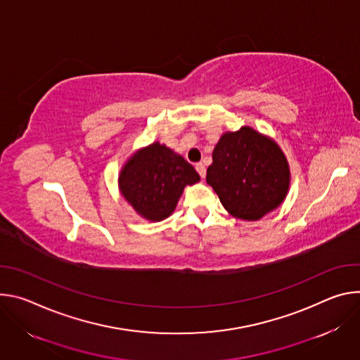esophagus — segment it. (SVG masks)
I'll return each instance as SVG.
<instances>
[{"label":"esophagus","instance_id":"obj_1","mask_svg":"<svg viewBox=\"0 0 360 360\" xmlns=\"http://www.w3.org/2000/svg\"><path fill=\"white\" fill-rule=\"evenodd\" d=\"M195 170H197L198 174H200L202 179L206 177V167H205L203 163H197V165H195Z\"/></svg>","mask_w":360,"mask_h":360}]
</instances>
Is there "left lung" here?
Masks as SVG:
<instances>
[{"label":"left lung","mask_w":360,"mask_h":360,"mask_svg":"<svg viewBox=\"0 0 360 360\" xmlns=\"http://www.w3.org/2000/svg\"><path fill=\"white\" fill-rule=\"evenodd\" d=\"M212 157L206 181L234 219L256 221L285 202L290 167L271 137L249 126L226 131Z\"/></svg>","instance_id":"obj_1"}]
</instances>
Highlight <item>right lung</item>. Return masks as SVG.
Listing matches in <instances>:
<instances>
[{
	"label": "right lung",
	"mask_w": 360,
	"mask_h": 360,
	"mask_svg": "<svg viewBox=\"0 0 360 360\" xmlns=\"http://www.w3.org/2000/svg\"><path fill=\"white\" fill-rule=\"evenodd\" d=\"M198 181L200 176L187 160L160 141L133 153L118 173L120 194L148 221L172 216L184 187Z\"/></svg>",
	"instance_id": "right-lung-1"
}]
</instances>
